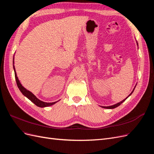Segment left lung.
I'll use <instances>...</instances> for the list:
<instances>
[{"label":"left lung","instance_id":"8db88e82","mask_svg":"<svg viewBox=\"0 0 154 154\" xmlns=\"http://www.w3.org/2000/svg\"><path fill=\"white\" fill-rule=\"evenodd\" d=\"M138 45V44H137ZM136 86H135V87H134V89H133V91H132V92H131V93H130V94L128 96V97H126V98L125 99H124L123 101H120L119 102V103H116V104H115V105H111V106H101V107H103V108H105V109H114V108H116V107H117V106H119L121 104H122V103H123V102H124L126 100H127V98H128V97L130 96V95H131L132 94V92H134V89H135V88H136Z\"/></svg>","mask_w":154,"mask_h":154}]
</instances>
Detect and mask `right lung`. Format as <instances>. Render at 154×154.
I'll return each instance as SVG.
<instances>
[{
	"mask_svg": "<svg viewBox=\"0 0 154 154\" xmlns=\"http://www.w3.org/2000/svg\"><path fill=\"white\" fill-rule=\"evenodd\" d=\"M13 60H14V58H13ZM13 63L14 64V61ZM13 69H14V71H15V80H16V82H17V84L18 88H19V90L22 93L23 95H24L26 97H27V98H28L30 101H31L34 104H35L36 106H38L39 107H45V106H51L57 103V101L52 102V103H47V102H44V101H41L39 99L37 98V97L33 94H32L31 92L26 89V88L22 85V84L20 83V81L18 80V77L17 76V73L15 71V67H14V65H13Z\"/></svg>",
	"mask_w": 154,
	"mask_h": 154,
	"instance_id": "add662e5",
	"label": "right lung"
}]
</instances>
